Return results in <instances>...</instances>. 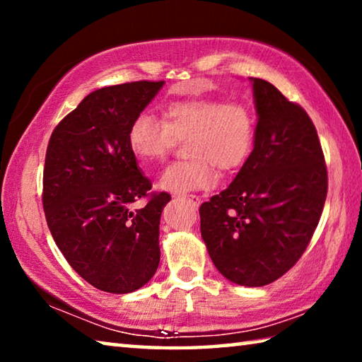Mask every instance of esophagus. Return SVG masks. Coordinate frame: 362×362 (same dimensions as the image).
Listing matches in <instances>:
<instances>
[{
	"label": "esophagus",
	"instance_id": "1",
	"mask_svg": "<svg viewBox=\"0 0 362 362\" xmlns=\"http://www.w3.org/2000/svg\"><path fill=\"white\" fill-rule=\"evenodd\" d=\"M185 201L188 204H192L193 207H198L199 204H201V198L199 196H196V194H192V196H187L185 198Z\"/></svg>",
	"mask_w": 362,
	"mask_h": 362
}]
</instances>
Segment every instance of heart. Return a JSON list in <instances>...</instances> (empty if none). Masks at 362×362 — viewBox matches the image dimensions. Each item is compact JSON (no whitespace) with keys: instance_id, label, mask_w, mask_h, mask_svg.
<instances>
[{"instance_id":"b5f03b06","label":"heart","mask_w":362,"mask_h":362,"mask_svg":"<svg viewBox=\"0 0 362 362\" xmlns=\"http://www.w3.org/2000/svg\"><path fill=\"white\" fill-rule=\"evenodd\" d=\"M164 119L151 113L134 118L127 140L142 166L161 163L177 142H188L192 161L174 163L164 170L158 187L170 193L209 189L218 180V168L233 173L247 161L255 142V116L240 102L192 99L173 102L164 108Z\"/></svg>"}]
</instances>
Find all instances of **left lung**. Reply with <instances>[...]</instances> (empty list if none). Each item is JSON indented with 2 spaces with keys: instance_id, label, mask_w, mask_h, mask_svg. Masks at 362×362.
<instances>
[{
  "instance_id": "8db88e82",
  "label": "left lung",
  "mask_w": 362,
  "mask_h": 362,
  "mask_svg": "<svg viewBox=\"0 0 362 362\" xmlns=\"http://www.w3.org/2000/svg\"><path fill=\"white\" fill-rule=\"evenodd\" d=\"M254 150L228 188L199 207L201 236L231 283L267 286L296 265L320 223L327 169L305 110L272 83L250 78Z\"/></svg>"
}]
</instances>
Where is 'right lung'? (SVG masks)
Wrapping results in <instances>:
<instances>
[{"label":"right lung","instance_id":"right-lung-1","mask_svg":"<svg viewBox=\"0 0 362 362\" xmlns=\"http://www.w3.org/2000/svg\"><path fill=\"white\" fill-rule=\"evenodd\" d=\"M164 81L97 89L59 122L49 139L42 207L70 267L90 286L129 293L159 265V218L168 193H148L127 132ZM149 199L131 210L137 199Z\"/></svg>","mask_w":362,"mask_h":362}]
</instances>
